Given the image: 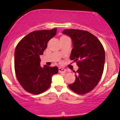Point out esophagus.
<instances>
[{
  "instance_id": "esophagus-1",
  "label": "esophagus",
  "mask_w": 120,
  "mask_h": 120,
  "mask_svg": "<svg viewBox=\"0 0 120 120\" xmlns=\"http://www.w3.org/2000/svg\"><path fill=\"white\" fill-rule=\"evenodd\" d=\"M67 71L66 69L65 68H59V73H65Z\"/></svg>"
}]
</instances>
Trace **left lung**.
Masks as SVG:
<instances>
[{
    "label": "left lung",
    "instance_id": "left-lung-1",
    "mask_svg": "<svg viewBox=\"0 0 120 120\" xmlns=\"http://www.w3.org/2000/svg\"><path fill=\"white\" fill-rule=\"evenodd\" d=\"M62 34L69 36L73 43L70 56L76 62L75 82L68 85L70 88L79 94L89 93L96 87L102 76L105 53L97 37L85 30L64 29Z\"/></svg>",
    "mask_w": 120,
    "mask_h": 120
}]
</instances>
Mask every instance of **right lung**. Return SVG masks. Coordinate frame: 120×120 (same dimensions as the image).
<instances>
[{
    "label": "right lung",
    "instance_id": "right-lung-1",
    "mask_svg": "<svg viewBox=\"0 0 120 120\" xmlns=\"http://www.w3.org/2000/svg\"><path fill=\"white\" fill-rule=\"evenodd\" d=\"M56 30L34 31L17 45L14 53L15 75L22 87L29 93L39 94L45 91L50 86L53 75L58 73L57 67L40 66V58Z\"/></svg>",
    "mask_w": 120,
    "mask_h": 120
}]
</instances>
